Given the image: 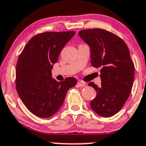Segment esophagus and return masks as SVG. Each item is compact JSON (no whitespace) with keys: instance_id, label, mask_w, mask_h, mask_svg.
<instances>
[{"instance_id":"34e87169","label":"esophagus","mask_w":146,"mask_h":146,"mask_svg":"<svg viewBox=\"0 0 146 146\" xmlns=\"http://www.w3.org/2000/svg\"><path fill=\"white\" fill-rule=\"evenodd\" d=\"M78 86L79 87H84V86H86V83H85V82L80 80V81L78 82Z\"/></svg>"}]
</instances>
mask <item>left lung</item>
<instances>
[{
  "label": "left lung",
  "instance_id": "obj_1",
  "mask_svg": "<svg viewBox=\"0 0 146 146\" xmlns=\"http://www.w3.org/2000/svg\"><path fill=\"white\" fill-rule=\"evenodd\" d=\"M78 35L90 47L92 66L101 67V86L88 84L97 94L90 107L100 116H113L124 106L133 84L135 68L129 49L118 35L104 29L83 30Z\"/></svg>",
  "mask_w": 146,
  "mask_h": 146
}]
</instances>
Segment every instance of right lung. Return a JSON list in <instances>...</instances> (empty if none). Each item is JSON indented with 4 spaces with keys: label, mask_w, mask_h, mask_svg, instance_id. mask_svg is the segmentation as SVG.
<instances>
[{
    "label": "right lung",
    "mask_w": 146,
    "mask_h": 146,
    "mask_svg": "<svg viewBox=\"0 0 146 146\" xmlns=\"http://www.w3.org/2000/svg\"><path fill=\"white\" fill-rule=\"evenodd\" d=\"M74 31L46 32L35 35L25 45L16 65V90L33 115L49 118L64 102L66 93L77 83L75 78L58 82L52 78L53 65Z\"/></svg>",
    "instance_id": "obj_1"
}]
</instances>
